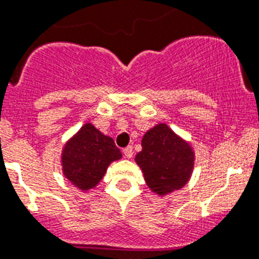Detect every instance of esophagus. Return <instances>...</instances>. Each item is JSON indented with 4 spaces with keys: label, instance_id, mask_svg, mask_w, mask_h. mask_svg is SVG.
I'll use <instances>...</instances> for the list:
<instances>
[{
    "label": "esophagus",
    "instance_id": "obj_1",
    "mask_svg": "<svg viewBox=\"0 0 259 259\" xmlns=\"http://www.w3.org/2000/svg\"><path fill=\"white\" fill-rule=\"evenodd\" d=\"M122 152H124V156L126 158H132L133 157V147H126V148H124V151H122Z\"/></svg>",
    "mask_w": 259,
    "mask_h": 259
}]
</instances>
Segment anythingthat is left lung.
I'll use <instances>...</instances> for the list:
<instances>
[{
	"mask_svg": "<svg viewBox=\"0 0 259 259\" xmlns=\"http://www.w3.org/2000/svg\"><path fill=\"white\" fill-rule=\"evenodd\" d=\"M146 185L158 196H166L185 187L195 167V151L165 122L147 130L142 151L135 156Z\"/></svg>",
	"mask_w": 259,
	"mask_h": 259,
	"instance_id": "obj_1",
	"label": "left lung"
}]
</instances>
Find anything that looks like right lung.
<instances>
[{"instance_id": "obj_1", "label": "right lung", "mask_w": 259, "mask_h": 259, "mask_svg": "<svg viewBox=\"0 0 259 259\" xmlns=\"http://www.w3.org/2000/svg\"><path fill=\"white\" fill-rule=\"evenodd\" d=\"M122 157L111 137L86 122L64 143L60 165L64 178L81 191L97 187L107 169Z\"/></svg>"}]
</instances>
